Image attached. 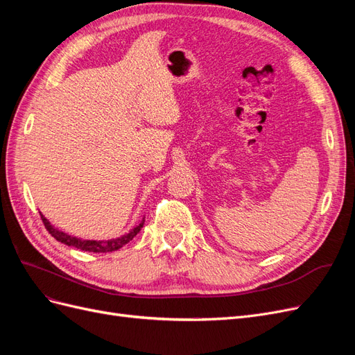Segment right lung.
<instances>
[{"label": "right lung", "mask_w": 355, "mask_h": 355, "mask_svg": "<svg viewBox=\"0 0 355 355\" xmlns=\"http://www.w3.org/2000/svg\"><path fill=\"white\" fill-rule=\"evenodd\" d=\"M41 219H42V223H44L46 230L49 231V234H51V237H55L58 241L72 245V247H77V249L84 250V252H94V253H106V252H114V250L121 249L124 244L132 241L133 237H136V234L144 227V220H142L130 232L123 235V237L112 239L108 241H99V240H81L78 237H72V235L65 234L63 231H59L58 228L53 227V225L44 216H42V214H41Z\"/></svg>", "instance_id": "right-lung-1"}]
</instances>
